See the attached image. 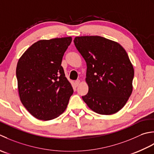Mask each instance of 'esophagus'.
I'll return each mask as SVG.
<instances>
[{
  "instance_id": "esophagus-1",
  "label": "esophagus",
  "mask_w": 154,
  "mask_h": 154,
  "mask_svg": "<svg viewBox=\"0 0 154 154\" xmlns=\"http://www.w3.org/2000/svg\"><path fill=\"white\" fill-rule=\"evenodd\" d=\"M80 80H76V81H75V84H76V86H78V85H79V84H80Z\"/></svg>"
}]
</instances>
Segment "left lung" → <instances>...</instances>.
<instances>
[{
	"label": "left lung",
	"mask_w": 154,
	"mask_h": 154,
	"mask_svg": "<svg viewBox=\"0 0 154 154\" xmlns=\"http://www.w3.org/2000/svg\"><path fill=\"white\" fill-rule=\"evenodd\" d=\"M74 42L87 65L88 92L82 96L98 114L111 115L124 107L132 92L134 70L120 44L99 36H77Z\"/></svg>",
	"instance_id": "left-lung-1"
}]
</instances>
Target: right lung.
Returning a JSON list of instances; mask_svg holds the SVG:
<instances>
[{"label":"right lung","instance_id":"obj_1","mask_svg":"<svg viewBox=\"0 0 154 154\" xmlns=\"http://www.w3.org/2000/svg\"><path fill=\"white\" fill-rule=\"evenodd\" d=\"M71 42L72 37L39 40L18 60L16 74L20 101L38 120L58 117L72 95V87L61 66Z\"/></svg>","mask_w":154,"mask_h":154}]
</instances>
